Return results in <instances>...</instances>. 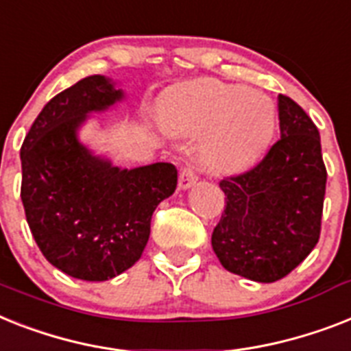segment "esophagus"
<instances>
[{
    "mask_svg": "<svg viewBox=\"0 0 351 351\" xmlns=\"http://www.w3.org/2000/svg\"><path fill=\"white\" fill-rule=\"evenodd\" d=\"M196 180H198V176H196L195 171L191 169V167H184L180 171V176H178V187L182 191L189 189V187H193L196 184Z\"/></svg>",
    "mask_w": 351,
    "mask_h": 351,
    "instance_id": "esophagus-1",
    "label": "esophagus"
}]
</instances>
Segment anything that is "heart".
<instances>
[{
    "label": "heart",
    "instance_id": "heart-1",
    "mask_svg": "<svg viewBox=\"0 0 351 351\" xmlns=\"http://www.w3.org/2000/svg\"><path fill=\"white\" fill-rule=\"evenodd\" d=\"M171 133L200 136L204 166L218 175L252 167L276 133V110L269 97L238 84L205 79L171 95L162 113Z\"/></svg>",
    "mask_w": 351,
    "mask_h": 351
}]
</instances>
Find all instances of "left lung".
Masks as SVG:
<instances>
[{"label": "left lung", "mask_w": 351, "mask_h": 351, "mask_svg": "<svg viewBox=\"0 0 351 351\" xmlns=\"http://www.w3.org/2000/svg\"><path fill=\"white\" fill-rule=\"evenodd\" d=\"M281 138L254 169L220 182L225 209L213 250L225 270L258 283L292 272L319 241L326 167L304 110L278 97Z\"/></svg>", "instance_id": "obj_1"}]
</instances>
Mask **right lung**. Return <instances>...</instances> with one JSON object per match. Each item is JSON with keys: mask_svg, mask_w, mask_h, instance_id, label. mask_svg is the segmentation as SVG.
Segmentation results:
<instances>
[{"mask_svg": "<svg viewBox=\"0 0 351 351\" xmlns=\"http://www.w3.org/2000/svg\"><path fill=\"white\" fill-rule=\"evenodd\" d=\"M126 99L104 75L57 93L21 146V200L43 256L64 274L106 281L141 259L156 205L176 189L169 162L128 169L79 138L93 113Z\"/></svg>", "mask_w": 351, "mask_h": 351, "instance_id": "obj_1", "label": "right lung"}]
</instances>
